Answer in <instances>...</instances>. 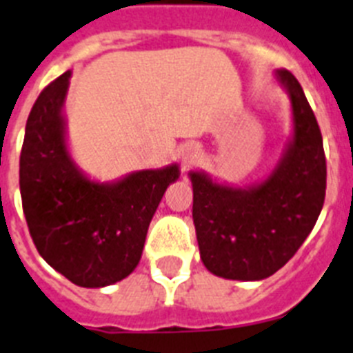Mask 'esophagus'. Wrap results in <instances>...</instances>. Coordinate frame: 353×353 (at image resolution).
Instances as JSON below:
<instances>
[{
	"mask_svg": "<svg viewBox=\"0 0 353 353\" xmlns=\"http://www.w3.org/2000/svg\"><path fill=\"white\" fill-rule=\"evenodd\" d=\"M186 158H188V159H192V158H194V156H192V154H188V156H186Z\"/></svg>",
	"mask_w": 353,
	"mask_h": 353,
	"instance_id": "obj_1",
	"label": "esophagus"
}]
</instances>
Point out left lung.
<instances>
[{
  "label": "left lung",
  "mask_w": 353,
  "mask_h": 353,
  "mask_svg": "<svg viewBox=\"0 0 353 353\" xmlns=\"http://www.w3.org/2000/svg\"><path fill=\"white\" fill-rule=\"evenodd\" d=\"M274 79L291 100V132L278 163L251 185L219 181L190 170L201 260L212 274L256 282L282 269L312 232L327 188L319 125L291 71Z\"/></svg>",
  "instance_id": "8db88e82"
}]
</instances>
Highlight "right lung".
Masks as SVG:
<instances>
[{"label": "right lung", "instance_id": "right-lung-1", "mask_svg": "<svg viewBox=\"0 0 353 353\" xmlns=\"http://www.w3.org/2000/svg\"><path fill=\"white\" fill-rule=\"evenodd\" d=\"M71 71L35 100L19 159L32 241L48 265L79 287L99 289L136 269L145 236L179 165L129 172L112 181L85 174L71 156L64 112Z\"/></svg>", "mask_w": 353, "mask_h": 353}]
</instances>
